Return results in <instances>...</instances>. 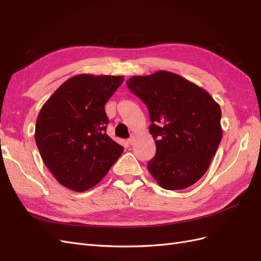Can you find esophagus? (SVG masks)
I'll list each match as a JSON object with an SVG mask.
<instances>
[{
  "label": "esophagus",
  "instance_id": "1",
  "mask_svg": "<svg viewBox=\"0 0 261 261\" xmlns=\"http://www.w3.org/2000/svg\"><path fill=\"white\" fill-rule=\"evenodd\" d=\"M135 140H136V136L134 135V134H133V135L128 138V140H127V141H128V144H129V145H133L134 143H135Z\"/></svg>",
  "mask_w": 261,
  "mask_h": 261
}]
</instances>
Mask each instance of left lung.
<instances>
[{
  "instance_id": "left-lung-1",
  "label": "left lung",
  "mask_w": 261,
  "mask_h": 261,
  "mask_svg": "<svg viewBox=\"0 0 261 261\" xmlns=\"http://www.w3.org/2000/svg\"><path fill=\"white\" fill-rule=\"evenodd\" d=\"M128 89L148 108L156 151L148 171L162 188L184 189L207 172L221 139V109L200 87L159 70L134 76Z\"/></svg>"
}]
</instances>
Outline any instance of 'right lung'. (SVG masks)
I'll list each match as a JSON object with an SVG mask.
<instances>
[{
    "label": "right lung",
    "mask_w": 261,
    "mask_h": 261,
    "mask_svg": "<svg viewBox=\"0 0 261 261\" xmlns=\"http://www.w3.org/2000/svg\"><path fill=\"white\" fill-rule=\"evenodd\" d=\"M123 76L81 74L62 84L40 110L35 139L60 184L85 192L105 177L124 148L107 135L105 106Z\"/></svg>",
    "instance_id": "add662e5"
}]
</instances>
